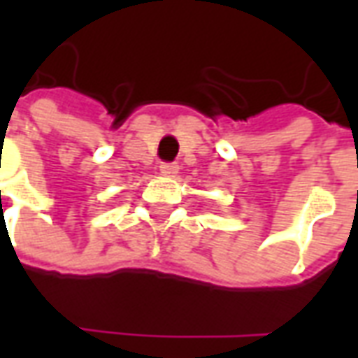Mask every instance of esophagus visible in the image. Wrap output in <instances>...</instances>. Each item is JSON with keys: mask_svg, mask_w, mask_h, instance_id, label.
I'll use <instances>...</instances> for the list:
<instances>
[{"mask_svg": "<svg viewBox=\"0 0 358 358\" xmlns=\"http://www.w3.org/2000/svg\"><path fill=\"white\" fill-rule=\"evenodd\" d=\"M178 164L176 163H163L161 164V174H163V176H176V174H178Z\"/></svg>", "mask_w": 358, "mask_h": 358, "instance_id": "obj_1", "label": "esophagus"}]
</instances>
